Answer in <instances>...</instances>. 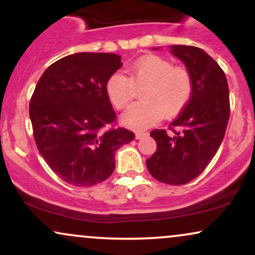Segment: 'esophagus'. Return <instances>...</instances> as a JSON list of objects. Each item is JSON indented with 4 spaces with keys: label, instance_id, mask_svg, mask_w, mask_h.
<instances>
[{
    "label": "esophagus",
    "instance_id": "obj_1",
    "mask_svg": "<svg viewBox=\"0 0 255 255\" xmlns=\"http://www.w3.org/2000/svg\"><path fill=\"white\" fill-rule=\"evenodd\" d=\"M146 135H147V131H136L135 133L136 139H142V137H145Z\"/></svg>",
    "mask_w": 255,
    "mask_h": 255
}]
</instances>
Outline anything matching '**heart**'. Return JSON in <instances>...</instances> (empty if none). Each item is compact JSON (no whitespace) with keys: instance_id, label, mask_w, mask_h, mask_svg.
<instances>
[{"instance_id":"heart-1","label":"heart","mask_w":255,"mask_h":255,"mask_svg":"<svg viewBox=\"0 0 255 255\" xmlns=\"http://www.w3.org/2000/svg\"><path fill=\"white\" fill-rule=\"evenodd\" d=\"M131 80L122 73H114L108 79L105 90L111 104L122 109L131 101L134 86L146 87L141 103L133 104L122 114L121 121L131 129H144L182 110L192 96L193 83L188 71L174 67L159 56H146L130 67Z\"/></svg>"}]
</instances>
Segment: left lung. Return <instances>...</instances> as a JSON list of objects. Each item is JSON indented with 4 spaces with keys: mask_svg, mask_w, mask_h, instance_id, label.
Segmentation results:
<instances>
[{
    "mask_svg": "<svg viewBox=\"0 0 255 255\" xmlns=\"http://www.w3.org/2000/svg\"><path fill=\"white\" fill-rule=\"evenodd\" d=\"M169 50L191 74L192 96L170 125L174 134L164 129L151 131L157 150L146 165L160 182L184 184L205 170L223 141L230 115L229 87L224 72L203 49L170 45Z\"/></svg>",
    "mask_w": 255,
    "mask_h": 255,
    "instance_id": "obj_1",
    "label": "left lung"
}]
</instances>
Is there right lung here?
I'll list each match as a JSON object with an SVG mask.
<instances>
[{
    "instance_id": "right-lung-1",
    "label": "right lung",
    "mask_w": 255,
    "mask_h": 255,
    "mask_svg": "<svg viewBox=\"0 0 255 255\" xmlns=\"http://www.w3.org/2000/svg\"><path fill=\"white\" fill-rule=\"evenodd\" d=\"M122 67L110 52H78L46 68L30 103L36 145L64 182L90 187L115 169V153L134 139L125 128L105 129L116 119L108 98V79Z\"/></svg>"
}]
</instances>
